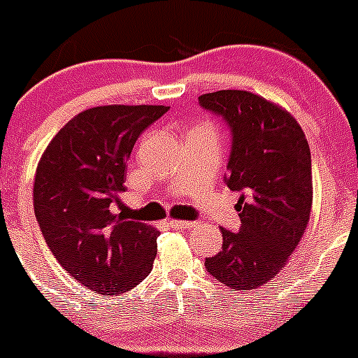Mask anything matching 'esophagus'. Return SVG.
I'll return each mask as SVG.
<instances>
[{"instance_id": "esophagus-1", "label": "esophagus", "mask_w": 358, "mask_h": 358, "mask_svg": "<svg viewBox=\"0 0 358 358\" xmlns=\"http://www.w3.org/2000/svg\"><path fill=\"white\" fill-rule=\"evenodd\" d=\"M169 224H171V227H174V229L194 227V222H191V220H169Z\"/></svg>"}]
</instances>
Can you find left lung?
Instances as JSON below:
<instances>
[{
	"instance_id": "1",
	"label": "left lung",
	"mask_w": 358,
	"mask_h": 358,
	"mask_svg": "<svg viewBox=\"0 0 358 358\" xmlns=\"http://www.w3.org/2000/svg\"><path fill=\"white\" fill-rule=\"evenodd\" d=\"M231 132L224 182L238 191L239 233L222 231V250L205 259L231 291L271 281L300 243L312 208V158L303 131L286 110L248 91L198 98Z\"/></svg>"
}]
</instances>
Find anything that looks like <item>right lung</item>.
<instances>
[{
	"instance_id": "right-lung-1",
	"label": "right lung",
	"mask_w": 358,
	"mask_h": 358,
	"mask_svg": "<svg viewBox=\"0 0 358 358\" xmlns=\"http://www.w3.org/2000/svg\"><path fill=\"white\" fill-rule=\"evenodd\" d=\"M169 106L84 110L60 129L36 171L34 212L48 248L76 281L98 294L139 285L157 257L153 227L119 208L136 141Z\"/></svg>"
}]
</instances>
